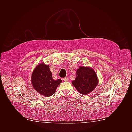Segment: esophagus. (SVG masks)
<instances>
[{"label":"esophagus","mask_w":132,"mask_h":132,"mask_svg":"<svg viewBox=\"0 0 132 132\" xmlns=\"http://www.w3.org/2000/svg\"><path fill=\"white\" fill-rule=\"evenodd\" d=\"M63 81H68V78H67V77H66V78H63Z\"/></svg>","instance_id":"obj_1"}]
</instances>
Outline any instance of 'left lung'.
<instances>
[{
    "label": "left lung",
    "instance_id": "8db88e82",
    "mask_svg": "<svg viewBox=\"0 0 132 132\" xmlns=\"http://www.w3.org/2000/svg\"><path fill=\"white\" fill-rule=\"evenodd\" d=\"M71 83L79 93L88 95L97 86L98 79L96 73L91 67L80 66L76 71L75 79Z\"/></svg>",
    "mask_w": 132,
    "mask_h": 132
}]
</instances>
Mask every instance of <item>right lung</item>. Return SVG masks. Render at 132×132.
Instances as JSON below:
<instances>
[{"instance_id": "add662e5", "label": "right lung", "mask_w": 132, "mask_h": 132, "mask_svg": "<svg viewBox=\"0 0 132 132\" xmlns=\"http://www.w3.org/2000/svg\"><path fill=\"white\" fill-rule=\"evenodd\" d=\"M61 82V79H58L56 80L53 79L50 66L43 62L39 63L35 67L31 75L33 87L37 93L46 97L53 95Z\"/></svg>"}]
</instances>
